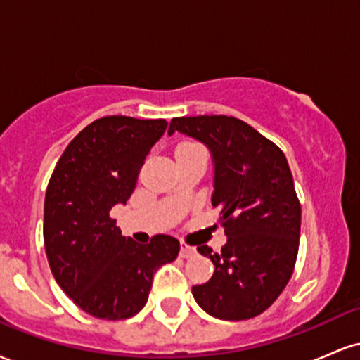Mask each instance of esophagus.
I'll return each mask as SVG.
<instances>
[{
	"mask_svg": "<svg viewBox=\"0 0 360 360\" xmlns=\"http://www.w3.org/2000/svg\"><path fill=\"white\" fill-rule=\"evenodd\" d=\"M179 255L183 259H191V257H194V255H196V249H194V247H189V245H186V243H183V245H181Z\"/></svg>",
	"mask_w": 360,
	"mask_h": 360,
	"instance_id": "esophagus-1",
	"label": "esophagus"
}]
</instances>
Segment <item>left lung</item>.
I'll list each match as a JSON object with an SVG mask.
<instances>
[{"label":"left lung","mask_w":360,"mask_h":360,"mask_svg":"<svg viewBox=\"0 0 360 360\" xmlns=\"http://www.w3.org/2000/svg\"><path fill=\"white\" fill-rule=\"evenodd\" d=\"M174 131L201 142L213 162L212 205L226 243L212 259L208 283L193 286L196 303L220 320H249L266 311L286 288L300 247L301 206L288 160L278 146L225 115L172 118Z\"/></svg>","instance_id":"8db88e82"}]
</instances>
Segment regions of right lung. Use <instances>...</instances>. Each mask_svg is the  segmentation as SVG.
Returning <instances> with one entry per match:
<instances>
[{"label":"right lung","instance_id":"add662e5","mask_svg":"<svg viewBox=\"0 0 360 360\" xmlns=\"http://www.w3.org/2000/svg\"><path fill=\"white\" fill-rule=\"evenodd\" d=\"M166 120L105 117L69 143L49 181L44 242L62 291L91 316L125 320L146 307L154 274L176 260L179 242L155 235L140 245L123 237L110 210L137 186Z\"/></svg>","mask_w":360,"mask_h":360}]
</instances>
